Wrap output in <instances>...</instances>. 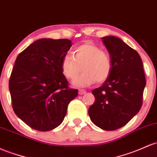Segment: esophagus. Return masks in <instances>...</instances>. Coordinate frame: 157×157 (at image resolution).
Listing matches in <instances>:
<instances>
[{"instance_id":"esophagus-1","label":"esophagus","mask_w":157,"mask_h":157,"mask_svg":"<svg viewBox=\"0 0 157 157\" xmlns=\"http://www.w3.org/2000/svg\"><path fill=\"white\" fill-rule=\"evenodd\" d=\"M86 90H83V89H80V90H79V94H86Z\"/></svg>"}]
</instances>
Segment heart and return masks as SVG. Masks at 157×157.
<instances>
[{"label": "heart", "instance_id": "obj_1", "mask_svg": "<svg viewBox=\"0 0 157 157\" xmlns=\"http://www.w3.org/2000/svg\"><path fill=\"white\" fill-rule=\"evenodd\" d=\"M61 70L68 80L77 87H87L97 81L102 83L109 78L113 68V63L109 53L92 42H86L74 48L73 56L65 55L61 61Z\"/></svg>", "mask_w": 157, "mask_h": 157}]
</instances>
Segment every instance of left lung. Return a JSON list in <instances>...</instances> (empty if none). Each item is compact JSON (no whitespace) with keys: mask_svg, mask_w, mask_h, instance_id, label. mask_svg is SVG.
Instances as JSON below:
<instances>
[{"mask_svg":"<svg viewBox=\"0 0 157 157\" xmlns=\"http://www.w3.org/2000/svg\"><path fill=\"white\" fill-rule=\"evenodd\" d=\"M102 39L113 68L102 86L92 91L95 101L89 107V115L96 126L109 131L124 126L140 110L146 80L136 51L118 37Z\"/></svg>","mask_w":157,"mask_h":157,"instance_id":"8db88e82","label":"left lung"}]
</instances>
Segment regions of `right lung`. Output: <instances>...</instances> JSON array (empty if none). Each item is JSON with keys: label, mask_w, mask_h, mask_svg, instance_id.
<instances>
[{"label": "right lung", "mask_w": 157, "mask_h": 157, "mask_svg": "<svg viewBox=\"0 0 157 157\" xmlns=\"http://www.w3.org/2000/svg\"><path fill=\"white\" fill-rule=\"evenodd\" d=\"M71 45L66 39H39L17 56L9 81L13 109L34 130L49 131L59 126L77 96L60 66Z\"/></svg>", "instance_id": "right-lung-1"}]
</instances>
